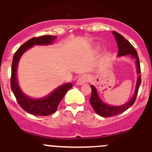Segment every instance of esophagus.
Segmentation results:
<instances>
[{"instance_id":"34e87169","label":"esophagus","mask_w":152,"mask_h":152,"mask_svg":"<svg viewBox=\"0 0 152 152\" xmlns=\"http://www.w3.org/2000/svg\"><path fill=\"white\" fill-rule=\"evenodd\" d=\"M89 80H90V77H89L88 75H81V76L77 79V84H78V85H82V84H83V83H87Z\"/></svg>"}]
</instances>
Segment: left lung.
<instances>
[{
  "label": "left lung",
  "instance_id": "obj_1",
  "mask_svg": "<svg viewBox=\"0 0 152 152\" xmlns=\"http://www.w3.org/2000/svg\"><path fill=\"white\" fill-rule=\"evenodd\" d=\"M113 34L115 35L117 44H118V56H122L130 55L133 58H135L136 59L137 73L139 74V75H138L136 90H135V93L133 98L130 101L127 102L126 104L120 105V106H112V105H109L104 103L100 99L95 87L93 85L90 86L92 90V95L90 99V104H91L94 111L99 115L102 117H105V118L119 115V114L122 113V112L125 111L126 110H127L130 107H131L135 102V101H136L138 91H139V88H140V86L141 84V75H140L141 74V69H140V59H139V56H138L137 52L134 49L133 46L127 40H126L121 34H120L119 33L116 32L115 31H113Z\"/></svg>",
  "mask_w": 152,
  "mask_h": 152
}]
</instances>
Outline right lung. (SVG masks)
Listing matches in <instances>:
<instances>
[{
    "label": "right lung",
    "instance_id": "right-lung-1",
    "mask_svg": "<svg viewBox=\"0 0 152 152\" xmlns=\"http://www.w3.org/2000/svg\"><path fill=\"white\" fill-rule=\"evenodd\" d=\"M56 38V37L54 35H44L33 37L26 41L24 44H22L16 50L12 58L10 78L11 90L21 108L31 115L47 116L53 114L57 110L58 105L65 93L72 87V83H67L56 89L48 96L42 99H31L21 91L18 84L16 70L19 59L25 51L34 45H47L53 44Z\"/></svg>",
    "mask_w": 152,
    "mask_h": 152
}]
</instances>
